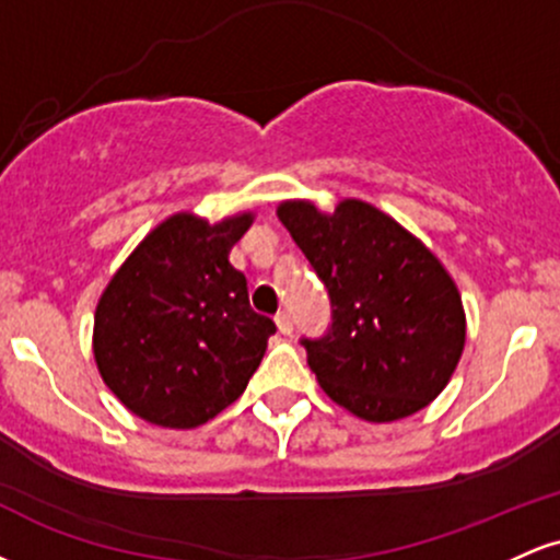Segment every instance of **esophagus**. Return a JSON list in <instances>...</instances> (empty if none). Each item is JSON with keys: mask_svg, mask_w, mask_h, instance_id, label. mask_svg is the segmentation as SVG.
I'll list each match as a JSON object with an SVG mask.
<instances>
[{"mask_svg": "<svg viewBox=\"0 0 560 560\" xmlns=\"http://www.w3.org/2000/svg\"><path fill=\"white\" fill-rule=\"evenodd\" d=\"M276 326H279V331L287 334V337L294 331L292 316H289V313H279V316H276Z\"/></svg>", "mask_w": 560, "mask_h": 560, "instance_id": "esophagus-1", "label": "esophagus"}]
</instances>
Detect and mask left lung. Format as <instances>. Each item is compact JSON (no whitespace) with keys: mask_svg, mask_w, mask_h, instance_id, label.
I'll return each instance as SVG.
<instances>
[{"mask_svg":"<svg viewBox=\"0 0 560 560\" xmlns=\"http://www.w3.org/2000/svg\"><path fill=\"white\" fill-rule=\"evenodd\" d=\"M279 218L331 300L324 337L300 339L326 395L376 423L427 408L466 342L464 302L442 262L361 199L331 215L294 199L279 205Z\"/></svg>","mask_w":560,"mask_h":560,"instance_id":"obj_1","label":"left lung"}]
</instances>
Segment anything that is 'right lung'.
<instances>
[{
  "label": "right lung",
  "instance_id": "right-lung-1",
  "mask_svg": "<svg viewBox=\"0 0 560 560\" xmlns=\"http://www.w3.org/2000/svg\"><path fill=\"white\" fill-rule=\"evenodd\" d=\"M253 223L176 213L128 255L94 313L96 369L139 419L195 429L247 387L276 324L229 253Z\"/></svg>",
  "mask_w": 560,
  "mask_h": 560
}]
</instances>
